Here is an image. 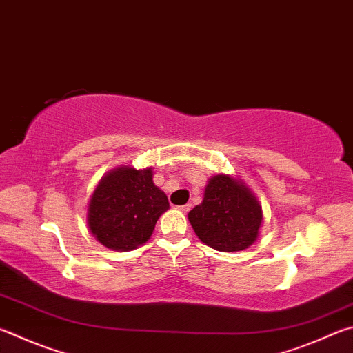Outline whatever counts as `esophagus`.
Returning a JSON list of instances; mask_svg holds the SVG:
<instances>
[{"mask_svg":"<svg viewBox=\"0 0 353 353\" xmlns=\"http://www.w3.org/2000/svg\"><path fill=\"white\" fill-rule=\"evenodd\" d=\"M179 210H181L182 213H188V211L191 210V205H190V203H187V205H181V207H179Z\"/></svg>","mask_w":353,"mask_h":353,"instance_id":"obj_1","label":"esophagus"}]
</instances>
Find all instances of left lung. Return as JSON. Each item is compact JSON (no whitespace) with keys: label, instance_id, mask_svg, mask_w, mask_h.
<instances>
[{"label":"left lung","instance_id":"8db88e82","mask_svg":"<svg viewBox=\"0 0 353 353\" xmlns=\"http://www.w3.org/2000/svg\"><path fill=\"white\" fill-rule=\"evenodd\" d=\"M258 197L241 179L217 174L208 179L203 201L188 213L197 238L217 252H242L258 239L262 225Z\"/></svg>","mask_w":353,"mask_h":353}]
</instances>
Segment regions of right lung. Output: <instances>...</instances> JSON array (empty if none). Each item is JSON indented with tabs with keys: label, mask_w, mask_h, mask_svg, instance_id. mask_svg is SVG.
<instances>
[{
	"label": "right lung",
	"mask_w": 353,
	"mask_h": 353,
	"mask_svg": "<svg viewBox=\"0 0 353 353\" xmlns=\"http://www.w3.org/2000/svg\"><path fill=\"white\" fill-rule=\"evenodd\" d=\"M152 174L151 166L136 170L121 165L100 179L89 199L86 222L101 245L131 252L151 238L157 219L170 208Z\"/></svg>",
	"instance_id": "right-lung-1"
}]
</instances>
